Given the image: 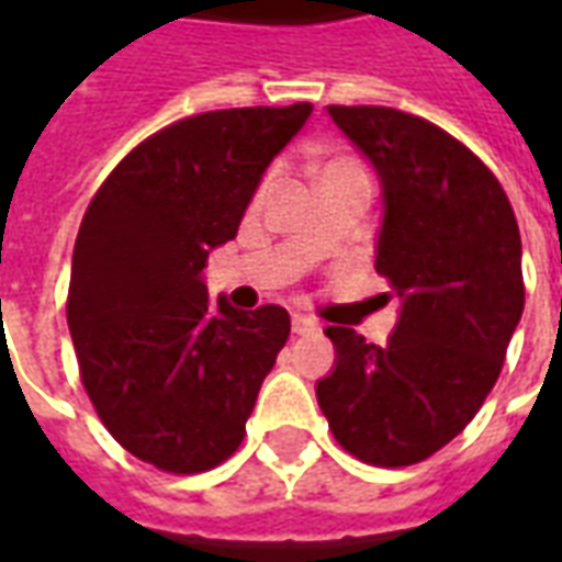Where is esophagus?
<instances>
[{"label":"esophagus","mask_w":562,"mask_h":562,"mask_svg":"<svg viewBox=\"0 0 562 562\" xmlns=\"http://www.w3.org/2000/svg\"><path fill=\"white\" fill-rule=\"evenodd\" d=\"M292 330L297 337H310V334H318V325L313 318L306 316H292Z\"/></svg>","instance_id":"34e87169"}]
</instances>
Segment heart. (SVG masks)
Returning a JSON list of instances; mask_svg holds the SVG:
<instances>
[{"mask_svg": "<svg viewBox=\"0 0 562 562\" xmlns=\"http://www.w3.org/2000/svg\"><path fill=\"white\" fill-rule=\"evenodd\" d=\"M346 165H355V161H349V159H334V161H328V165H325L322 171H328V168H346Z\"/></svg>", "mask_w": 562, "mask_h": 562, "instance_id": "1", "label": "heart"}]
</instances>
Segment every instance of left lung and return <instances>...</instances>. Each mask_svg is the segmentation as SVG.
Listing matches in <instances>:
<instances>
[{
	"instance_id": "obj_1",
	"label": "left lung",
	"mask_w": 562,
	"mask_h": 562,
	"mask_svg": "<svg viewBox=\"0 0 562 562\" xmlns=\"http://www.w3.org/2000/svg\"><path fill=\"white\" fill-rule=\"evenodd\" d=\"M373 161L385 220L376 273L403 301L389 346L330 325L316 385L334 439L373 467L422 463L475 418L524 313L520 232L494 171L446 128L379 104H328Z\"/></svg>"
}]
</instances>
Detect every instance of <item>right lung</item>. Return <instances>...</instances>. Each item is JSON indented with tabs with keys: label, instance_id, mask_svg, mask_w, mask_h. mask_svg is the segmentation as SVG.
<instances>
[{
	"label": "right lung",
	"instance_id": "obj_1",
	"mask_svg": "<svg viewBox=\"0 0 562 562\" xmlns=\"http://www.w3.org/2000/svg\"><path fill=\"white\" fill-rule=\"evenodd\" d=\"M310 114L297 102L177 120L123 156L83 213L66 301L80 382L116 442L156 470L232 458L289 340L282 306L213 304L201 270Z\"/></svg>",
	"mask_w": 562,
	"mask_h": 562
}]
</instances>
